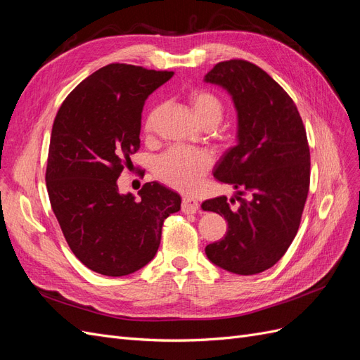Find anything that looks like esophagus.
I'll use <instances>...</instances> for the list:
<instances>
[{
	"label": "esophagus",
	"mask_w": 360,
	"mask_h": 360,
	"mask_svg": "<svg viewBox=\"0 0 360 360\" xmlns=\"http://www.w3.org/2000/svg\"><path fill=\"white\" fill-rule=\"evenodd\" d=\"M200 209V204L197 200H193L191 197H184L181 201V210L184 213H197Z\"/></svg>",
	"instance_id": "esophagus-1"
}]
</instances>
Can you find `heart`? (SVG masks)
<instances>
[{
	"label": "heart",
	"mask_w": 360,
	"mask_h": 360,
	"mask_svg": "<svg viewBox=\"0 0 360 360\" xmlns=\"http://www.w3.org/2000/svg\"><path fill=\"white\" fill-rule=\"evenodd\" d=\"M189 103L198 122L207 127L214 129L222 122L225 115V103L216 93L197 89L189 93ZM153 117L151 112L144 124L147 134L153 129ZM212 168V158L205 151L176 147L169 148L155 163V172L159 180H162L169 188L180 192H193L200 188L205 174Z\"/></svg>",
	"instance_id": "1"
}]
</instances>
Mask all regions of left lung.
<instances>
[{
    "mask_svg": "<svg viewBox=\"0 0 360 360\" xmlns=\"http://www.w3.org/2000/svg\"><path fill=\"white\" fill-rule=\"evenodd\" d=\"M204 81L222 85L238 115V144L214 171L237 195L202 202L228 222L225 237L205 254L233 274H261L284 257L299 230L311 179L307 130L287 91L254 63L221 61Z\"/></svg>",
    "mask_w": 360,
    "mask_h": 360,
    "instance_id": "obj_1",
    "label": "left lung"
}]
</instances>
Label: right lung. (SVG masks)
<instances>
[{
    "mask_svg": "<svg viewBox=\"0 0 360 360\" xmlns=\"http://www.w3.org/2000/svg\"><path fill=\"white\" fill-rule=\"evenodd\" d=\"M174 72L112 63L64 99L52 124L46 188L75 257L96 274L124 276L158 252L163 221L180 210V195L146 183L139 200L117 179L132 169L147 97Z\"/></svg>",
    "mask_w": 360,
    "mask_h": 360,
    "instance_id": "right-lung-1",
    "label": "right lung"
}]
</instances>
